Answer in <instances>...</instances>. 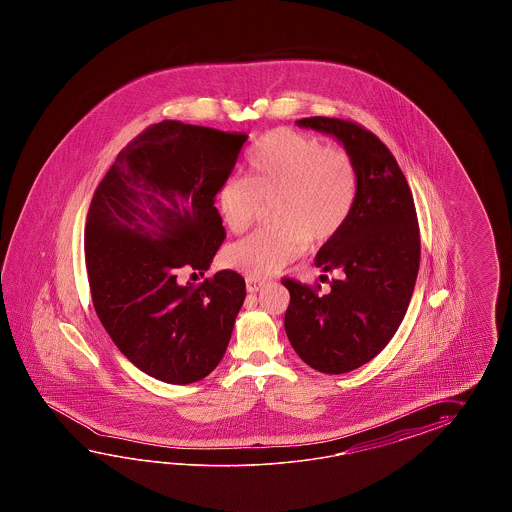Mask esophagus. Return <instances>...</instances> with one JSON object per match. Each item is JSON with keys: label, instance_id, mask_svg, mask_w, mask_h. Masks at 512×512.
I'll use <instances>...</instances> for the list:
<instances>
[{"label": "esophagus", "instance_id": "34e87169", "mask_svg": "<svg viewBox=\"0 0 512 512\" xmlns=\"http://www.w3.org/2000/svg\"><path fill=\"white\" fill-rule=\"evenodd\" d=\"M263 285H265L263 280H258V278H247V291H249V293H258Z\"/></svg>", "mask_w": 512, "mask_h": 512}]
</instances>
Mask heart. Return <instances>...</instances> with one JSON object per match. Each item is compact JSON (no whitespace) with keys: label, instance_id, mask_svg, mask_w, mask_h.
Returning <instances> with one entry per match:
<instances>
[{"label":"heart","instance_id":"1","mask_svg":"<svg viewBox=\"0 0 512 512\" xmlns=\"http://www.w3.org/2000/svg\"><path fill=\"white\" fill-rule=\"evenodd\" d=\"M249 177L232 175L219 186L221 216L234 234L249 229L271 203L274 227L258 230L227 252L234 269L263 278L296 260L307 247L335 238L351 218L359 196V172L344 150L327 148L300 131H271L254 148Z\"/></svg>","mask_w":512,"mask_h":512}]
</instances>
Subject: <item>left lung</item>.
Returning a JSON list of instances; mask_svg holds the SVG:
<instances>
[{
	"mask_svg": "<svg viewBox=\"0 0 512 512\" xmlns=\"http://www.w3.org/2000/svg\"><path fill=\"white\" fill-rule=\"evenodd\" d=\"M296 124L333 135L359 172L351 218L315 258L322 271L337 272L331 289L318 294L320 285L282 280L291 293L283 324L294 351L313 370L340 375L377 357L401 326L421 260L419 225L406 177L379 137L349 120Z\"/></svg>",
	"mask_w": 512,
	"mask_h": 512,
	"instance_id": "8db88e82",
	"label": "left lung"
}]
</instances>
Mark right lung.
<instances>
[{
	"label": "right lung",
	"mask_w": 512,
	"mask_h": 512,
	"mask_svg": "<svg viewBox=\"0 0 512 512\" xmlns=\"http://www.w3.org/2000/svg\"><path fill=\"white\" fill-rule=\"evenodd\" d=\"M247 139L163 120L117 155L91 199L84 249L95 311L120 353L157 381H201L229 346L245 280L219 271L194 285L177 274H205L225 240L214 203Z\"/></svg>",
	"instance_id": "1"
}]
</instances>
